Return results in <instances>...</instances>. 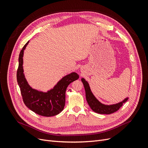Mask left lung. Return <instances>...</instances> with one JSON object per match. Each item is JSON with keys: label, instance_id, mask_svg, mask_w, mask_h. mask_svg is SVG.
<instances>
[{"label": "left lung", "instance_id": "left-lung-1", "mask_svg": "<svg viewBox=\"0 0 148 148\" xmlns=\"http://www.w3.org/2000/svg\"><path fill=\"white\" fill-rule=\"evenodd\" d=\"M82 82H83L84 87L85 93H86V98L89 107H90V108L94 112H95L97 114H110L112 113H114L115 112L118 110L122 106L123 104L126 102L128 99V97H127L122 101L116 103V104L110 105L102 104L93 95V93L91 90L90 86H89V84L86 80L84 78H82Z\"/></svg>", "mask_w": 148, "mask_h": 148}]
</instances>
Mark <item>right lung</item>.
<instances>
[{"mask_svg": "<svg viewBox=\"0 0 148 148\" xmlns=\"http://www.w3.org/2000/svg\"><path fill=\"white\" fill-rule=\"evenodd\" d=\"M29 41L22 48L18 58L16 78L21 94L26 106L38 115L44 117H52L60 113L65 104V91L69 85L79 78L76 72H71L62 77L53 88L47 92L34 89L28 84L24 74V51Z\"/></svg>", "mask_w": 148, "mask_h": 148, "instance_id": "add662e5", "label": "right lung"}]
</instances>
